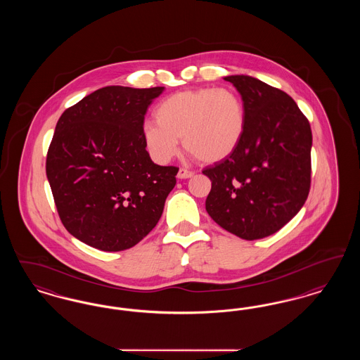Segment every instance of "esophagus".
<instances>
[{
	"instance_id": "esophagus-1",
	"label": "esophagus",
	"mask_w": 360,
	"mask_h": 360,
	"mask_svg": "<svg viewBox=\"0 0 360 360\" xmlns=\"http://www.w3.org/2000/svg\"><path fill=\"white\" fill-rule=\"evenodd\" d=\"M194 175V172H190L188 169H184V167H181L179 170H178V174H176V176L179 178V179H188V178H191Z\"/></svg>"
}]
</instances>
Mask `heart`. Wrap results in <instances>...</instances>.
I'll use <instances>...</instances> for the list:
<instances>
[{
  "instance_id": "b5f03b06",
  "label": "heart",
  "mask_w": 360,
  "mask_h": 360,
  "mask_svg": "<svg viewBox=\"0 0 360 360\" xmlns=\"http://www.w3.org/2000/svg\"><path fill=\"white\" fill-rule=\"evenodd\" d=\"M155 121L143 125V140L159 162H169L179 148L195 160L221 162L239 147L245 109L239 94L228 87H198L174 93L158 103Z\"/></svg>"
}]
</instances>
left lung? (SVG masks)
<instances>
[{
	"label": "left lung",
	"mask_w": 360,
	"mask_h": 360,
	"mask_svg": "<svg viewBox=\"0 0 360 360\" xmlns=\"http://www.w3.org/2000/svg\"><path fill=\"white\" fill-rule=\"evenodd\" d=\"M245 109L236 151L204 169L212 181L206 212L244 240L270 236L300 212L310 190L311 129L285 91L248 75H231Z\"/></svg>",
	"instance_id": "1"
}]
</instances>
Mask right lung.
<instances>
[{"label":"right lung","instance_id":"obj_1","mask_svg":"<svg viewBox=\"0 0 360 360\" xmlns=\"http://www.w3.org/2000/svg\"><path fill=\"white\" fill-rule=\"evenodd\" d=\"M165 87L106 86L56 122L46 172L60 221L101 251H122L159 221L178 167L158 166L143 140L146 112Z\"/></svg>","mask_w":360,"mask_h":360}]
</instances>
